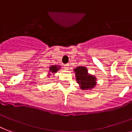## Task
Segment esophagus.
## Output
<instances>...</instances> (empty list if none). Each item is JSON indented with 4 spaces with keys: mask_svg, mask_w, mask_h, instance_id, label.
<instances>
[{
    "mask_svg": "<svg viewBox=\"0 0 132 132\" xmlns=\"http://www.w3.org/2000/svg\"><path fill=\"white\" fill-rule=\"evenodd\" d=\"M69 65H68V64H64V68H65L66 70H68V68H69Z\"/></svg>",
    "mask_w": 132,
    "mask_h": 132,
    "instance_id": "1",
    "label": "esophagus"
}]
</instances>
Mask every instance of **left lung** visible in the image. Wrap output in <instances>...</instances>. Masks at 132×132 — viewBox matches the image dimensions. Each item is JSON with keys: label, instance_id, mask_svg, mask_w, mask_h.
I'll return each mask as SVG.
<instances>
[{"label": "left lung", "instance_id": "1", "mask_svg": "<svg viewBox=\"0 0 132 132\" xmlns=\"http://www.w3.org/2000/svg\"><path fill=\"white\" fill-rule=\"evenodd\" d=\"M76 79L77 83H79L80 87L83 90L90 89L95 87L96 84V79L94 76L87 73V69L84 66H78L75 69Z\"/></svg>", "mask_w": 132, "mask_h": 132}]
</instances>
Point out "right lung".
<instances>
[{
	"instance_id": "right-lung-1",
	"label": "right lung",
	"mask_w": 132,
	"mask_h": 132,
	"mask_svg": "<svg viewBox=\"0 0 132 132\" xmlns=\"http://www.w3.org/2000/svg\"><path fill=\"white\" fill-rule=\"evenodd\" d=\"M60 66H51L49 68V71L51 72H56L59 69H60Z\"/></svg>"
}]
</instances>
